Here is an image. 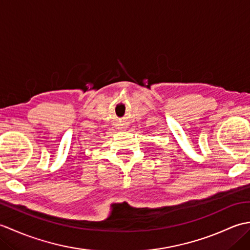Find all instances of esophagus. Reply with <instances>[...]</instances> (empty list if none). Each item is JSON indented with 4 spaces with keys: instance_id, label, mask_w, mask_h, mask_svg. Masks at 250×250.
<instances>
[{
    "instance_id": "esophagus-1",
    "label": "esophagus",
    "mask_w": 250,
    "mask_h": 250,
    "mask_svg": "<svg viewBox=\"0 0 250 250\" xmlns=\"http://www.w3.org/2000/svg\"><path fill=\"white\" fill-rule=\"evenodd\" d=\"M117 129H118L119 131H125L126 129H128V125H126V124H118V125H117Z\"/></svg>"
}]
</instances>
